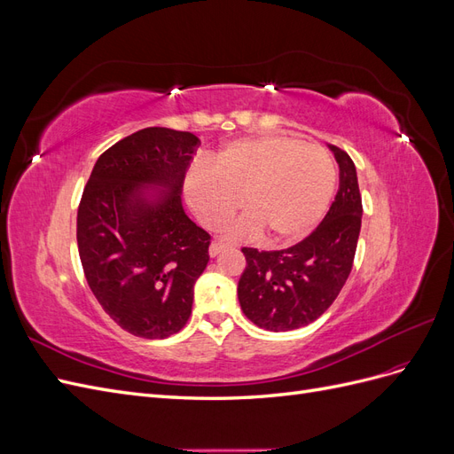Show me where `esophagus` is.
I'll list each match as a JSON object with an SVG mask.
<instances>
[{"label":"esophagus","instance_id":"obj_1","mask_svg":"<svg viewBox=\"0 0 454 454\" xmlns=\"http://www.w3.org/2000/svg\"><path fill=\"white\" fill-rule=\"evenodd\" d=\"M225 248H227V244H223V242H212L210 244V257L219 255Z\"/></svg>","mask_w":454,"mask_h":454}]
</instances>
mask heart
<instances>
[{"instance_id":"heart-1","label":"heart","mask_w":454,"mask_h":454,"mask_svg":"<svg viewBox=\"0 0 454 454\" xmlns=\"http://www.w3.org/2000/svg\"><path fill=\"white\" fill-rule=\"evenodd\" d=\"M335 187L333 157L287 134H257L229 142L214 155L212 167L197 162L184 180L187 204L206 227H222L244 197L250 212L229 232L257 237L267 231L274 244L307 237L322 222Z\"/></svg>"}]
</instances>
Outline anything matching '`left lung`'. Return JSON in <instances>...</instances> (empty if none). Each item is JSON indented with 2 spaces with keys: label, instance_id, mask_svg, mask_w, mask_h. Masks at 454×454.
Wrapping results in <instances>:
<instances>
[{
  "label": "left lung",
  "instance_id": "obj_1",
  "mask_svg": "<svg viewBox=\"0 0 454 454\" xmlns=\"http://www.w3.org/2000/svg\"><path fill=\"white\" fill-rule=\"evenodd\" d=\"M327 147L339 164V191L322 223L292 248H242L246 269L237 290L240 307L246 318L267 332H290L318 320L352 269L362 229L358 174L345 151Z\"/></svg>",
  "mask_w": 454,
  "mask_h": 454
}]
</instances>
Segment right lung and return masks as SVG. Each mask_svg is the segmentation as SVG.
I'll use <instances>...</instances> for the list:
<instances>
[{
  "label": "right lung",
  "mask_w": 454,
  "mask_h": 454,
  "mask_svg": "<svg viewBox=\"0 0 454 454\" xmlns=\"http://www.w3.org/2000/svg\"><path fill=\"white\" fill-rule=\"evenodd\" d=\"M200 140L149 127L96 160L77 210V246L102 309L144 339L180 332L208 265L210 235L189 219L184 180Z\"/></svg>",
  "instance_id": "add662e5"
}]
</instances>
